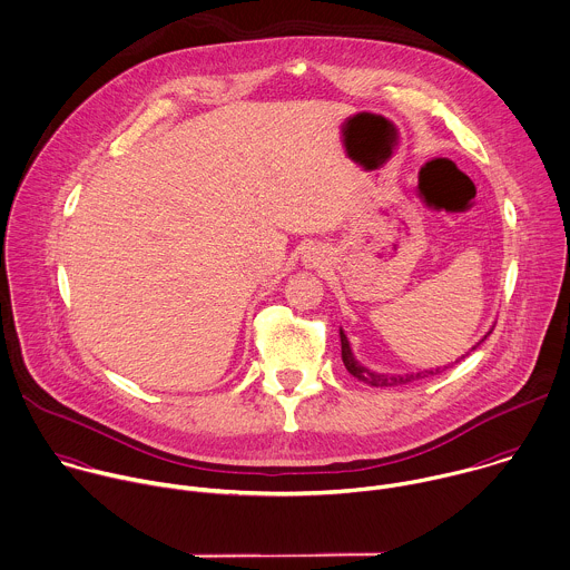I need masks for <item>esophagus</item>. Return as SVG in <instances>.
<instances>
[{
  "mask_svg": "<svg viewBox=\"0 0 570 570\" xmlns=\"http://www.w3.org/2000/svg\"><path fill=\"white\" fill-rule=\"evenodd\" d=\"M313 259H320V257H315V253H313Z\"/></svg>",
  "mask_w": 570,
  "mask_h": 570,
  "instance_id": "esophagus-1",
  "label": "esophagus"
}]
</instances>
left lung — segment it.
Wrapping results in <instances>:
<instances>
[{"mask_svg": "<svg viewBox=\"0 0 570 570\" xmlns=\"http://www.w3.org/2000/svg\"><path fill=\"white\" fill-rule=\"evenodd\" d=\"M491 333V331H489ZM340 340H342V362H344V366H346V371L353 375V377H357L360 382H364V384H371V386H400V384H409V382H413V380H422V377H429V375H438V373H442L444 368H435V371H422V373H409V375H384V373H375V371H371V368H366V366H362L357 360H355V355H353V351H351V344H348V337L344 335V331L340 328ZM484 342V340H482ZM480 346V344H478ZM478 346H473V348H478ZM471 348V351H473ZM469 355V353H466ZM466 355H462L460 360H464ZM458 360V362H460Z\"/></svg>", "mask_w": 570, "mask_h": 570, "instance_id": "1", "label": "left lung"}]
</instances>
